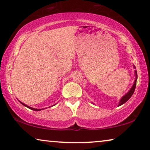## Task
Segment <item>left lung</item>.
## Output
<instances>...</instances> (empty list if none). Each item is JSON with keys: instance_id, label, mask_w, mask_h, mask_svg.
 Returning a JSON list of instances; mask_svg holds the SVG:
<instances>
[{"instance_id": "left-lung-1", "label": "left lung", "mask_w": 150, "mask_h": 150, "mask_svg": "<svg viewBox=\"0 0 150 150\" xmlns=\"http://www.w3.org/2000/svg\"><path fill=\"white\" fill-rule=\"evenodd\" d=\"M134 68H135V67H134ZM135 74H136V78H137V73L136 70H135ZM136 85H137V79H136V80H135L134 83V84H133V86L132 87V88H131V89L128 91V93H126V95H125L124 97H123L122 99H121L120 102V104H119V106H121V105H122V104H124L125 102H126L129 99H130V98H131V96H132V94L134 93L135 88H136Z\"/></svg>"}]
</instances>
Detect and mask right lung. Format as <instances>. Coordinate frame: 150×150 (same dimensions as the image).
Masks as SVG:
<instances>
[{"label": "right lung", "mask_w": 150, "mask_h": 150, "mask_svg": "<svg viewBox=\"0 0 150 150\" xmlns=\"http://www.w3.org/2000/svg\"><path fill=\"white\" fill-rule=\"evenodd\" d=\"M20 103H21L22 104H23V105H24V106H26V107H27V108H30V109H31V110H35V111H39V110H42V109H36V108H31V107H30V106H27V105H26V104H24V103H22V102H20Z\"/></svg>", "instance_id": "obj_1"}]
</instances>
